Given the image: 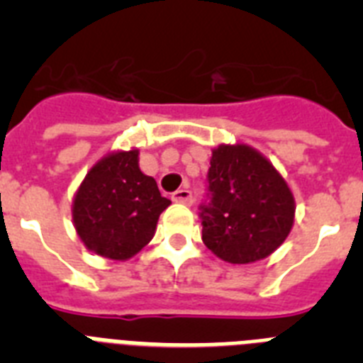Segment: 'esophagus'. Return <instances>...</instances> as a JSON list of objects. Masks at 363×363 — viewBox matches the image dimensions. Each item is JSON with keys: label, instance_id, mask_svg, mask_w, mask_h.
I'll use <instances>...</instances> for the list:
<instances>
[{"label": "esophagus", "instance_id": "esophagus-1", "mask_svg": "<svg viewBox=\"0 0 363 363\" xmlns=\"http://www.w3.org/2000/svg\"><path fill=\"white\" fill-rule=\"evenodd\" d=\"M172 200L178 201V203L191 205L194 201V198H192V192L189 189H178L176 192H172Z\"/></svg>", "mask_w": 363, "mask_h": 363}]
</instances>
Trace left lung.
<instances>
[{
  "label": "left lung",
  "instance_id": "left-lung-1",
  "mask_svg": "<svg viewBox=\"0 0 363 363\" xmlns=\"http://www.w3.org/2000/svg\"><path fill=\"white\" fill-rule=\"evenodd\" d=\"M201 240L229 264L267 258L294 221V198L271 162L247 145H220L200 203Z\"/></svg>",
  "mask_w": 363,
  "mask_h": 363
}]
</instances>
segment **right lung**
<instances>
[{
    "instance_id": "right-lung-1",
    "label": "right lung",
    "mask_w": 363,
    "mask_h": 363,
    "mask_svg": "<svg viewBox=\"0 0 363 363\" xmlns=\"http://www.w3.org/2000/svg\"><path fill=\"white\" fill-rule=\"evenodd\" d=\"M138 150L114 152L86 172L72 205V220L86 249L111 259H129L152 240L171 205L156 179L138 165Z\"/></svg>"
}]
</instances>
